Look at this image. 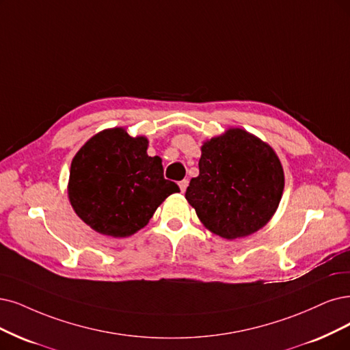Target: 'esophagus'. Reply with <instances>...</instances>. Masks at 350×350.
Listing matches in <instances>:
<instances>
[{"instance_id":"esophagus-1","label":"esophagus","mask_w":350,"mask_h":350,"mask_svg":"<svg viewBox=\"0 0 350 350\" xmlns=\"http://www.w3.org/2000/svg\"><path fill=\"white\" fill-rule=\"evenodd\" d=\"M178 186H180V190H182V193H185L187 186H189V180H182V182L178 183Z\"/></svg>"}]
</instances>
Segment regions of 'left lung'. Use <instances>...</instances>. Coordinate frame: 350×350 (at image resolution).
Returning <instances> with one entry per match:
<instances>
[{
  "label": "left lung",
  "instance_id": "8db88e82",
  "mask_svg": "<svg viewBox=\"0 0 350 350\" xmlns=\"http://www.w3.org/2000/svg\"><path fill=\"white\" fill-rule=\"evenodd\" d=\"M284 190L275 151L241 128L203 142L199 176L190 180L187 202L200 222L225 239L248 237L274 216Z\"/></svg>",
  "mask_w": 350,
  "mask_h": 350
}]
</instances>
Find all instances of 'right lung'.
<instances>
[{
	"mask_svg": "<svg viewBox=\"0 0 350 350\" xmlns=\"http://www.w3.org/2000/svg\"><path fill=\"white\" fill-rule=\"evenodd\" d=\"M146 137L124 128L103 129L76 152L70 165L69 200L82 221L102 235L131 237L159 206L180 189L163 176L159 155L147 154Z\"/></svg>",
	"mask_w": 350,
	"mask_h": 350,
	"instance_id": "right-lung-1",
	"label": "right lung"
}]
</instances>
